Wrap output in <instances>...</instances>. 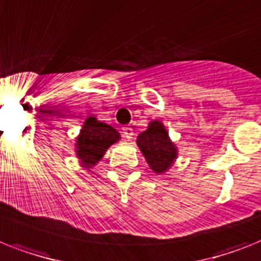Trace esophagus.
<instances>
[{
	"label": "esophagus",
	"mask_w": 261,
	"mask_h": 261,
	"mask_svg": "<svg viewBox=\"0 0 261 261\" xmlns=\"http://www.w3.org/2000/svg\"><path fill=\"white\" fill-rule=\"evenodd\" d=\"M133 135H135V133H133L132 128H129V126L122 128V137H124V139H128V140L133 139Z\"/></svg>",
	"instance_id": "1"
}]
</instances>
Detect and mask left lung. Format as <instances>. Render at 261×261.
<instances>
[{"mask_svg":"<svg viewBox=\"0 0 261 261\" xmlns=\"http://www.w3.org/2000/svg\"><path fill=\"white\" fill-rule=\"evenodd\" d=\"M137 146L150 169L157 174L165 173L178 156L177 146L169 139L164 124L159 120L150 121L148 129L137 136Z\"/></svg>","mask_w":261,"mask_h":261,"instance_id":"8db88e82","label":"left lung"}]
</instances>
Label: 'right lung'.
Here are the masks:
<instances>
[{
  "mask_svg": "<svg viewBox=\"0 0 261 261\" xmlns=\"http://www.w3.org/2000/svg\"><path fill=\"white\" fill-rule=\"evenodd\" d=\"M120 139L117 129L89 116L76 139V156L81 167L89 171L104 157L109 146Z\"/></svg>",
  "mask_w": 261,
  "mask_h": 261,
  "instance_id": "add662e5",
  "label": "right lung"
}]
</instances>
